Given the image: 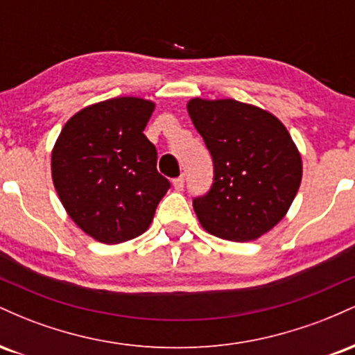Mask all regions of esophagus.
I'll list each match as a JSON object with an SVG mask.
<instances>
[{
	"mask_svg": "<svg viewBox=\"0 0 355 355\" xmlns=\"http://www.w3.org/2000/svg\"><path fill=\"white\" fill-rule=\"evenodd\" d=\"M172 183H173V189H175V190H182L183 185H185V178H183V175H182V177L173 178Z\"/></svg>",
	"mask_w": 355,
	"mask_h": 355,
	"instance_id": "esophagus-1",
	"label": "esophagus"
}]
</instances>
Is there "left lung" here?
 I'll return each mask as SVG.
<instances>
[{
  "label": "left lung",
  "instance_id": "8db88e82",
  "mask_svg": "<svg viewBox=\"0 0 355 355\" xmlns=\"http://www.w3.org/2000/svg\"><path fill=\"white\" fill-rule=\"evenodd\" d=\"M189 115L214 158V185L193 210L209 234L250 242L285 217L302 182V157L267 110L232 98H191Z\"/></svg>",
  "mask_w": 355,
  "mask_h": 355
}]
</instances>
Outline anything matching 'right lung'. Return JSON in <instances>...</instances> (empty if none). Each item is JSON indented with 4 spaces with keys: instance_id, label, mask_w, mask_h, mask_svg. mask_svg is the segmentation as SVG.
<instances>
[{
    "instance_id": "right-lung-1",
    "label": "right lung",
    "mask_w": 355,
    "mask_h": 355,
    "mask_svg": "<svg viewBox=\"0 0 355 355\" xmlns=\"http://www.w3.org/2000/svg\"><path fill=\"white\" fill-rule=\"evenodd\" d=\"M152 100L118 96L88 105L67 121L51 150L60 202L85 234L121 243L152 223L170 182L157 172V150L144 135Z\"/></svg>"
}]
</instances>
